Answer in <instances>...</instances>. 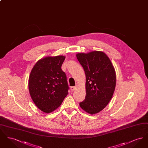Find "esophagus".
Returning <instances> with one entry per match:
<instances>
[{
	"mask_svg": "<svg viewBox=\"0 0 148 148\" xmlns=\"http://www.w3.org/2000/svg\"><path fill=\"white\" fill-rule=\"evenodd\" d=\"M76 88H77V86H71V91L73 92V91L75 90Z\"/></svg>",
	"mask_w": 148,
	"mask_h": 148,
	"instance_id": "34e87169",
	"label": "esophagus"
}]
</instances>
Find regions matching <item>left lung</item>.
I'll use <instances>...</instances> for the list:
<instances>
[{
	"label": "left lung",
	"mask_w": 148,
	"mask_h": 148,
	"mask_svg": "<svg viewBox=\"0 0 148 148\" xmlns=\"http://www.w3.org/2000/svg\"><path fill=\"white\" fill-rule=\"evenodd\" d=\"M77 58L86 76L85 99L79 105L86 112L97 114L106 108L113 97L116 85L115 69L102 51L78 53Z\"/></svg>",
	"instance_id": "1"
}]
</instances>
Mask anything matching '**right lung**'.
<instances>
[{
  "label": "right lung",
  "mask_w": 148,
  "mask_h": 148,
  "mask_svg": "<svg viewBox=\"0 0 148 148\" xmlns=\"http://www.w3.org/2000/svg\"><path fill=\"white\" fill-rule=\"evenodd\" d=\"M65 57L48 56L40 59L29 78V90L36 106L49 113L62 104L69 89L65 73L61 67Z\"/></svg>",
  "instance_id": "obj_1"
}]
</instances>
